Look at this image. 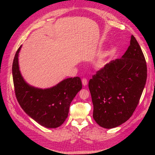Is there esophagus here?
Wrapping results in <instances>:
<instances>
[{"instance_id":"obj_1","label":"esophagus","mask_w":155,"mask_h":155,"mask_svg":"<svg viewBox=\"0 0 155 155\" xmlns=\"http://www.w3.org/2000/svg\"><path fill=\"white\" fill-rule=\"evenodd\" d=\"M82 83H83V86H86V85H87L88 81L87 78H83V79H82Z\"/></svg>"}]
</instances>
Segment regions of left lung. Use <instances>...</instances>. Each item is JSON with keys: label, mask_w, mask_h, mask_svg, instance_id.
Listing matches in <instances>:
<instances>
[{"label": "left lung", "mask_w": 155, "mask_h": 155, "mask_svg": "<svg viewBox=\"0 0 155 155\" xmlns=\"http://www.w3.org/2000/svg\"><path fill=\"white\" fill-rule=\"evenodd\" d=\"M147 77L145 58L132 35L123 57L108 62L88 83L96 123L113 128L129 119L139 104Z\"/></svg>", "instance_id": "1"}]
</instances>
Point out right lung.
Returning <instances> with one entry per match:
<instances>
[{"label":"right lung","mask_w":155,"mask_h":155,"mask_svg":"<svg viewBox=\"0 0 155 155\" xmlns=\"http://www.w3.org/2000/svg\"><path fill=\"white\" fill-rule=\"evenodd\" d=\"M16 51L12 63V78L16 99L29 117L45 127L54 128L63 124L72 101L82 88L80 77L68 78L55 86L39 88L28 84L19 70Z\"/></svg>","instance_id":"add662e5"}]
</instances>
